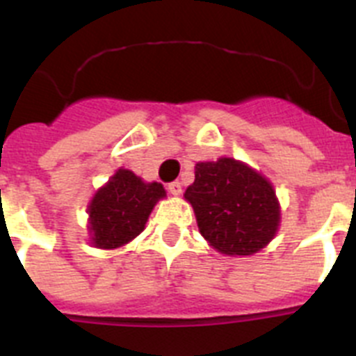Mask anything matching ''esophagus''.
<instances>
[{
    "label": "esophagus",
    "mask_w": 356,
    "mask_h": 356,
    "mask_svg": "<svg viewBox=\"0 0 356 356\" xmlns=\"http://www.w3.org/2000/svg\"><path fill=\"white\" fill-rule=\"evenodd\" d=\"M168 188H169V193H171L172 196H180V194H181V184L178 180L171 181V184L168 185Z\"/></svg>",
    "instance_id": "esophagus-1"
}]
</instances>
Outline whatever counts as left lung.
I'll use <instances>...</instances> for the list:
<instances>
[{"mask_svg": "<svg viewBox=\"0 0 356 356\" xmlns=\"http://www.w3.org/2000/svg\"><path fill=\"white\" fill-rule=\"evenodd\" d=\"M201 235L225 254H253L275 237L280 205L273 185L234 159L197 162L185 191Z\"/></svg>", "mask_w": 356, "mask_h": 356, "instance_id": "left-lung-1", "label": "left lung"}]
</instances>
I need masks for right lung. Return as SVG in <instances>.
<instances>
[{
	"instance_id": "1",
	"label": "right lung",
	"mask_w": 356,
	"mask_h": 356,
	"mask_svg": "<svg viewBox=\"0 0 356 356\" xmlns=\"http://www.w3.org/2000/svg\"><path fill=\"white\" fill-rule=\"evenodd\" d=\"M163 196L165 191L160 184H144L128 169H119L89 205L94 246L112 250L137 237L155 203Z\"/></svg>"
}]
</instances>
